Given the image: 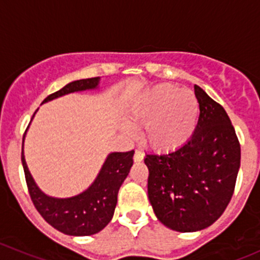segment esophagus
I'll use <instances>...</instances> for the list:
<instances>
[{"label": "esophagus", "instance_id": "obj_1", "mask_svg": "<svg viewBox=\"0 0 260 260\" xmlns=\"http://www.w3.org/2000/svg\"><path fill=\"white\" fill-rule=\"evenodd\" d=\"M143 157H145V153H143L141 149H136L135 156H133V159H135L136 162H140V161H142Z\"/></svg>", "mask_w": 260, "mask_h": 260}]
</instances>
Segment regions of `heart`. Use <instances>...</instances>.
Instances as JSON below:
<instances>
[{
    "instance_id": "1",
    "label": "heart",
    "mask_w": 260,
    "mask_h": 260,
    "mask_svg": "<svg viewBox=\"0 0 260 260\" xmlns=\"http://www.w3.org/2000/svg\"><path fill=\"white\" fill-rule=\"evenodd\" d=\"M198 98L187 89L161 83L132 102L129 117L143 123V138L152 148L169 152L190 141L199 120Z\"/></svg>"
}]
</instances>
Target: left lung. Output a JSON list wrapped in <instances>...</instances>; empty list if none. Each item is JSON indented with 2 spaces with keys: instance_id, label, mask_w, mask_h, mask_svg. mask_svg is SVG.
<instances>
[{
  "instance_id": "1",
  "label": "left lung",
  "mask_w": 260,
  "mask_h": 260,
  "mask_svg": "<svg viewBox=\"0 0 260 260\" xmlns=\"http://www.w3.org/2000/svg\"><path fill=\"white\" fill-rule=\"evenodd\" d=\"M195 133L166 154H146L148 199L157 219L181 233L203 230L232 200L240 167V143L229 115L200 86Z\"/></svg>"
}]
</instances>
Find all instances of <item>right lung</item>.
<instances>
[{"label": "right lung", "instance_id": "right-lung-1", "mask_svg": "<svg viewBox=\"0 0 260 260\" xmlns=\"http://www.w3.org/2000/svg\"><path fill=\"white\" fill-rule=\"evenodd\" d=\"M98 84L99 78L72 81L60 90L46 96L43 103L74 91L95 89ZM23 138L21 161L28 193L34 206L45 221L59 232L74 237L93 235L103 230L113 217L118 191L129 174L135 151L109 153L96 179L84 192L73 198L56 199L45 195L31 176L23 156Z\"/></svg>", "mask_w": 260, "mask_h": 260}]
</instances>
